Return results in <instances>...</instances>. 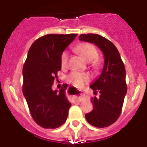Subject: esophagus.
<instances>
[{
	"label": "esophagus",
	"instance_id": "obj_1",
	"mask_svg": "<svg viewBox=\"0 0 147 147\" xmlns=\"http://www.w3.org/2000/svg\"><path fill=\"white\" fill-rule=\"evenodd\" d=\"M85 98V94H84V93H80V94H79V96H76V101H78V102H81V101L84 100V98Z\"/></svg>",
	"mask_w": 147,
	"mask_h": 147
}]
</instances>
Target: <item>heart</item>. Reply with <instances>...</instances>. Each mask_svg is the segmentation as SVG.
<instances>
[{"label":"heart","mask_w":147,"mask_h":147,"mask_svg":"<svg viewBox=\"0 0 147 147\" xmlns=\"http://www.w3.org/2000/svg\"><path fill=\"white\" fill-rule=\"evenodd\" d=\"M76 52L80 54L86 61H92L98 55V51L94 45L88 42H83L80 43L75 48ZM68 61V54L66 51H63L60 57V63L62 67H66ZM92 64L95 67H98V62L94 60ZM66 80L68 82L71 83L76 88H82L84 86L85 83L88 82L90 80V76L88 73H81L74 71L67 75Z\"/></svg>","instance_id":"b5f03b06"}]
</instances>
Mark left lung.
Returning <instances> with one entry per match:
<instances>
[{
	"instance_id": "1",
	"label": "left lung",
	"mask_w": 147,
	"mask_h": 147,
	"mask_svg": "<svg viewBox=\"0 0 147 147\" xmlns=\"http://www.w3.org/2000/svg\"><path fill=\"white\" fill-rule=\"evenodd\" d=\"M80 40L94 43L104 54L105 64L99 77L90 85L94 94L92 97L93 110L85 115L89 124L103 128L109 127L119 119L127 93L126 71L119 51L110 40L96 34H83Z\"/></svg>"
}]
</instances>
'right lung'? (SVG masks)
I'll use <instances>...</instances> for the list:
<instances>
[{"mask_svg": "<svg viewBox=\"0 0 147 147\" xmlns=\"http://www.w3.org/2000/svg\"><path fill=\"white\" fill-rule=\"evenodd\" d=\"M77 34H49L36 40L23 65V93L30 113L39 126L56 129L64 124L71 104L65 96L67 85L53 90L61 70L60 57Z\"/></svg>", "mask_w": 147, "mask_h": 147, "instance_id": "add662e5", "label": "right lung"}]
</instances>
